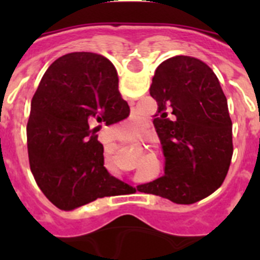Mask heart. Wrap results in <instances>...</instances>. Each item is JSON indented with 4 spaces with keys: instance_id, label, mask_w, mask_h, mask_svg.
I'll use <instances>...</instances> for the list:
<instances>
[{
    "instance_id": "heart-1",
    "label": "heart",
    "mask_w": 260,
    "mask_h": 260,
    "mask_svg": "<svg viewBox=\"0 0 260 260\" xmlns=\"http://www.w3.org/2000/svg\"><path fill=\"white\" fill-rule=\"evenodd\" d=\"M138 127V123H133V128H137Z\"/></svg>"
}]
</instances>
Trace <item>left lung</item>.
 I'll list each match as a JSON object with an SVG mask.
<instances>
[{
  "instance_id": "left-lung-1",
  "label": "left lung",
  "mask_w": 260,
  "mask_h": 260,
  "mask_svg": "<svg viewBox=\"0 0 260 260\" xmlns=\"http://www.w3.org/2000/svg\"><path fill=\"white\" fill-rule=\"evenodd\" d=\"M150 93L165 156L164 176L137 190L191 204L219 189L233 155L228 103L212 69L190 56L157 66Z\"/></svg>"
}]
</instances>
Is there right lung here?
<instances>
[{"label":"right lung","instance_id":"right-lung-1","mask_svg":"<svg viewBox=\"0 0 260 260\" xmlns=\"http://www.w3.org/2000/svg\"><path fill=\"white\" fill-rule=\"evenodd\" d=\"M128 113L116 68L102 54L69 53L48 68L32 98L27 148L36 183L56 207L135 191L107 171L96 134Z\"/></svg>","mask_w":260,"mask_h":260}]
</instances>
